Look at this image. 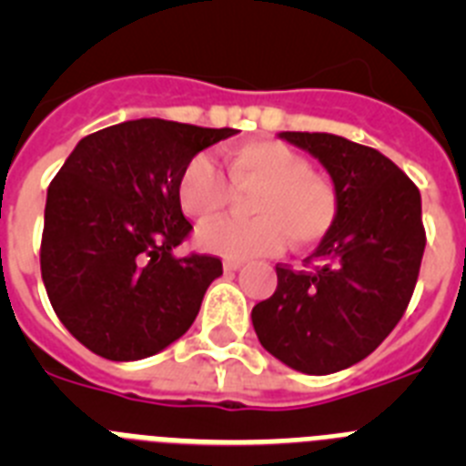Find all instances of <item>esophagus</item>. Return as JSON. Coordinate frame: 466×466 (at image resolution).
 Instances as JSON below:
<instances>
[{
    "instance_id": "obj_1",
    "label": "esophagus",
    "mask_w": 466,
    "mask_h": 466,
    "mask_svg": "<svg viewBox=\"0 0 466 466\" xmlns=\"http://www.w3.org/2000/svg\"><path fill=\"white\" fill-rule=\"evenodd\" d=\"M242 266H245V261H238V258H226L224 261L226 273H236V270H240Z\"/></svg>"
}]
</instances>
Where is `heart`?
Instances as JSON below:
<instances>
[{"instance_id": "obj_1", "label": "heart", "mask_w": 466, "mask_h": 466, "mask_svg": "<svg viewBox=\"0 0 466 466\" xmlns=\"http://www.w3.org/2000/svg\"><path fill=\"white\" fill-rule=\"evenodd\" d=\"M224 160L234 190L258 191L248 204L255 219L203 226L196 236L200 249L242 261L279 252L289 240L299 249L312 247L331 230L336 193L291 147L257 139L230 149ZM229 187L214 160L198 154L177 177V203L188 219L204 224L225 211L234 191Z\"/></svg>"}]
</instances>
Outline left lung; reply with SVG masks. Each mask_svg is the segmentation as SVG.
I'll return each instance as SVG.
<instances>
[{
  "label": "left lung",
  "instance_id": "1",
  "mask_svg": "<svg viewBox=\"0 0 466 466\" xmlns=\"http://www.w3.org/2000/svg\"><path fill=\"white\" fill-rule=\"evenodd\" d=\"M315 156L336 191V221L306 258L278 266V289L257 303L258 340L310 376L369 357L409 308L425 252L420 191L380 151L329 133H279Z\"/></svg>",
  "mask_w": 466,
  "mask_h": 466
}]
</instances>
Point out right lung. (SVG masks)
<instances>
[{"label": "right lung", "mask_w": 466, "mask_h": 466, "mask_svg": "<svg viewBox=\"0 0 466 466\" xmlns=\"http://www.w3.org/2000/svg\"><path fill=\"white\" fill-rule=\"evenodd\" d=\"M233 127L137 118L81 139L53 177L41 279L60 322L90 352L137 361L182 339L221 261L175 257L193 226L177 203L188 158Z\"/></svg>", "instance_id": "1"}]
</instances>
